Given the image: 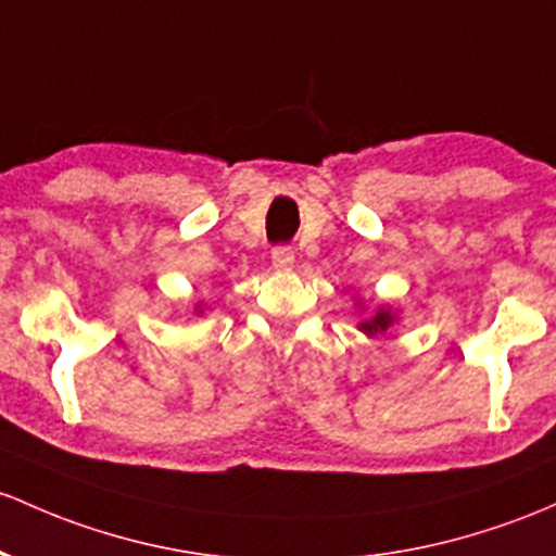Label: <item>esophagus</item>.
<instances>
[{
    "instance_id": "1",
    "label": "esophagus",
    "mask_w": 556,
    "mask_h": 556,
    "mask_svg": "<svg viewBox=\"0 0 556 556\" xmlns=\"http://www.w3.org/2000/svg\"><path fill=\"white\" fill-rule=\"evenodd\" d=\"M271 264L279 271H290L292 264H295V253H292L290 245H277L271 250Z\"/></svg>"
}]
</instances>
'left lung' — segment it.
<instances>
[{
    "mask_svg": "<svg viewBox=\"0 0 556 556\" xmlns=\"http://www.w3.org/2000/svg\"><path fill=\"white\" fill-rule=\"evenodd\" d=\"M390 325H393V316H390V311H380V314H375L371 319L362 321L358 329H362V332H367V334H375V332H386Z\"/></svg>",
    "mask_w": 556,
    "mask_h": 556,
    "instance_id": "1",
    "label": "left lung"
}]
</instances>
